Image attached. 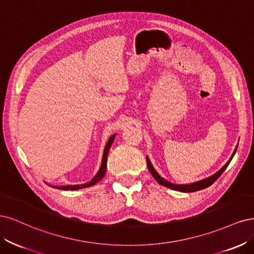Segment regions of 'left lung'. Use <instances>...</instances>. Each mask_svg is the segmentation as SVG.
Masks as SVG:
<instances>
[{"label":"left lung","instance_id":"left-lung-1","mask_svg":"<svg viewBox=\"0 0 254 254\" xmlns=\"http://www.w3.org/2000/svg\"><path fill=\"white\" fill-rule=\"evenodd\" d=\"M236 149L237 148H235V150H234V152H233V154H232V156L230 157V159H229V161L226 163V165L220 169L218 172H216V173L214 174V175H212V176H210V177H208V178H206V179H202V181H200V182H197V183H194V184H190V185H175V184H171V183H169L168 181H165V179H163L162 177H160L159 176V174L157 173L156 171H155V169L153 168V166H152V163L150 162V159L146 157V163H148V169H149V171H150V173L152 174V176L156 179V182L159 184V185H162V186H165V187H167V188H170V189H172V190H176V191H181V192H185V193H187V192H195V191H199V190H202V189H206V188H208V187H210L212 184H213L216 179L223 174V172L227 169V167L229 166V163H230V161L232 160V158H233V156H234V154H235V152H236Z\"/></svg>","mask_w":254,"mask_h":254}]
</instances>
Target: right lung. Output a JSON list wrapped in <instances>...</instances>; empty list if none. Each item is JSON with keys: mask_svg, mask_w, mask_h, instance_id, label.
<instances>
[{"mask_svg": "<svg viewBox=\"0 0 254 254\" xmlns=\"http://www.w3.org/2000/svg\"><path fill=\"white\" fill-rule=\"evenodd\" d=\"M114 138H115V135L111 136L110 139H109L108 143H106L104 152H103V157H102V163H101L100 170H99V172H98L97 175L92 179L91 182L86 183V184H83V185L64 186V187H53V188H56V189H60V190H79V189H82V188H87V187L94 186V185H96L98 182H100L101 179L103 178V176H104V174H105V172H106V160H108V154H109L111 145H112V143H113V141H114Z\"/></svg>", "mask_w": 254, "mask_h": 254, "instance_id": "right-lung-1", "label": "right lung"}]
</instances>
